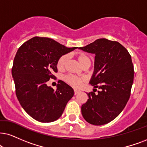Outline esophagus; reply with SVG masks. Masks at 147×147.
I'll list each match as a JSON object with an SVG mask.
<instances>
[{"instance_id":"esophagus-1","label":"esophagus","mask_w":147,"mask_h":147,"mask_svg":"<svg viewBox=\"0 0 147 147\" xmlns=\"http://www.w3.org/2000/svg\"><path fill=\"white\" fill-rule=\"evenodd\" d=\"M81 92V91L80 90H74V93H75V95H77V94H79V93Z\"/></svg>"}]
</instances>
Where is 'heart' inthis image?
<instances>
[{
  "label": "heart",
  "mask_w": 147,
  "mask_h": 147,
  "mask_svg": "<svg viewBox=\"0 0 147 147\" xmlns=\"http://www.w3.org/2000/svg\"><path fill=\"white\" fill-rule=\"evenodd\" d=\"M77 59L79 60L80 64L82 65L83 66H85V65L90 64L91 63L90 58L86 54L84 53H80L78 55ZM68 55L65 54L61 56L60 58L58 59L57 62V68L59 70H64L65 66H66V63L68 62ZM65 81L67 82L68 84L72 85V87H79L82 83L85 81V78L82 77H78V76H75L73 75H68L65 77Z\"/></svg>",
  "instance_id": "heart-1"
}]
</instances>
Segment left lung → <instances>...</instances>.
Returning a JSON list of instances; mask_svg holds the SVG:
<instances>
[{
    "mask_svg": "<svg viewBox=\"0 0 147 147\" xmlns=\"http://www.w3.org/2000/svg\"><path fill=\"white\" fill-rule=\"evenodd\" d=\"M79 49L94 53V71L90 83L100 89L98 94L87 93L81 107L83 118L89 123L105 125L123 110L133 84L134 70L129 52L117 41L99 38Z\"/></svg>",
    "mask_w": 147,
    "mask_h": 147,
    "instance_id": "obj_1",
    "label": "left lung"
}]
</instances>
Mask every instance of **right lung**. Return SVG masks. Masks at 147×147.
<instances>
[{
    "label": "right lung",
    "instance_id": "add662e5",
    "mask_svg": "<svg viewBox=\"0 0 147 147\" xmlns=\"http://www.w3.org/2000/svg\"><path fill=\"white\" fill-rule=\"evenodd\" d=\"M77 48L35 36L18 49L11 70L16 96L24 111L35 120L42 123L57 120L74 96L73 89L64 81H59L56 90L47 82L55 77L58 59Z\"/></svg>",
    "mask_w": 147,
    "mask_h": 147
}]
</instances>
